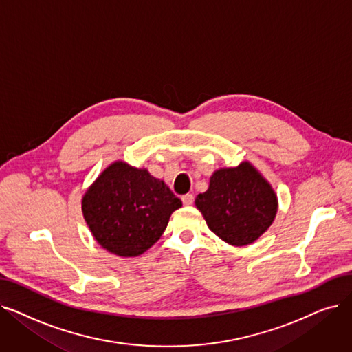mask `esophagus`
<instances>
[{
  "label": "esophagus",
  "instance_id": "esophagus-1",
  "mask_svg": "<svg viewBox=\"0 0 352 352\" xmlns=\"http://www.w3.org/2000/svg\"><path fill=\"white\" fill-rule=\"evenodd\" d=\"M181 200H182V203H184V206H191L194 203V195L186 194V195H182Z\"/></svg>",
  "mask_w": 352,
  "mask_h": 352
}]
</instances>
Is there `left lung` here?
Returning <instances> with one entry per match:
<instances>
[{"label":"left lung","instance_id":"obj_1","mask_svg":"<svg viewBox=\"0 0 352 352\" xmlns=\"http://www.w3.org/2000/svg\"><path fill=\"white\" fill-rule=\"evenodd\" d=\"M210 230L233 246L261 237L274 220L278 198L249 162L212 174L210 187L195 198Z\"/></svg>","mask_w":352,"mask_h":352}]
</instances>
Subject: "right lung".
Wrapping results in <instances>:
<instances>
[{
  "label": "right lung",
  "mask_w": 352,
  "mask_h": 352,
  "mask_svg": "<svg viewBox=\"0 0 352 352\" xmlns=\"http://www.w3.org/2000/svg\"><path fill=\"white\" fill-rule=\"evenodd\" d=\"M181 206L164 181L125 162L106 168L82 201L91 234L103 249L122 257L146 252Z\"/></svg>",
  "instance_id": "right-lung-1"
}]
</instances>
